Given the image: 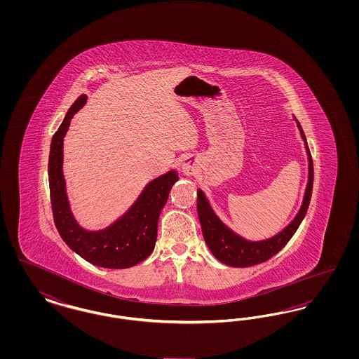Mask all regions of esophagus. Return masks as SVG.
I'll return each mask as SVG.
<instances>
[{"mask_svg":"<svg viewBox=\"0 0 359 359\" xmlns=\"http://www.w3.org/2000/svg\"><path fill=\"white\" fill-rule=\"evenodd\" d=\"M195 163L191 158H186L182 163V171L184 172L186 175H194L195 173Z\"/></svg>","mask_w":359,"mask_h":359,"instance_id":"esophagus-1","label":"esophagus"}]
</instances>
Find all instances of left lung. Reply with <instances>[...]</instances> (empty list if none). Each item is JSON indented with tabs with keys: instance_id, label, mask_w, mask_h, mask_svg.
<instances>
[{
	"instance_id": "left-lung-1",
	"label": "left lung",
	"mask_w": 359,
	"mask_h": 359,
	"mask_svg": "<svg viewBox=\"0 0 359 359\" xmlns=\"http://www.w3.org/2000/svg\"><path fill=\"white\" fill-rule=\"evenodd\" d=\"M294 121L304 141L308 156L307 187L303 196L302 207L296 214V217L293 218V221L272 238L249 241L241 237L219 219V217L215 214L214 208L210 205L208 199L205 198V192L201 188L198 189V215H199V221L203 231V238L210 252L224 265L234 266V268H246L272 258L288 243V241L293 237V234L296 233V230L299 229L300 223L303 222L307 214L308 205L312 195V184H313V165H312V158L309 154L306 135L299 121L296 118Z\"/></svg>"
}]
</instances>
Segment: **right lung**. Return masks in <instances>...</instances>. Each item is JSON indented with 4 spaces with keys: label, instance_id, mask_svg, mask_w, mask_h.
<instances>
[{
    "label": "right lung",
    "instance_id": "add662e5",
    "mask_svg": "<svg viewBox=\"0 0 359 359\" xmlns=\"http://www.w3.org/2000/svg\"><path fill=\"white\" fill-rule=\"evenodd\" d=\"M86 101L87 95L82 94L69 107L52 137L48 180L53 221L69 249L87 262L109 269L130 268L154 252L158 217L168 201L172 186L179 180V175L171 170L151 180L130 208L106 229L94 231L83 229L76 222L69 207L63 175V140L74 114L85 106Z\"/></svg>",
    "mask_w": 359,
    "mask_h": 359
}]
</instances>
